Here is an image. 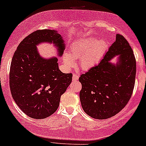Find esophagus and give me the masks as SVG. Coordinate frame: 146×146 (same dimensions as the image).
I'll return each instance as SVG.
<instances>
[{
	"instance_id": "34e87169",
	"label": "esophagus",
	"mask_w": 146,
	"mask_h": 146,
	"mask_svg": "<svg viewBox=\"0 0 146 146\" xmlns=\"http://www.w3.org/2000/svg\"><path fill=\"white\" fill-rule=\"evenodd\" d=\"M79 79V75L77 74H73V81H77Z\"/></svg>"
}]
</instances>
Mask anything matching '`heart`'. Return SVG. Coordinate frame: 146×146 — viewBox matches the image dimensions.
<instances>
[{
	"mask_svg": "<svg viewBox=\"0 0 146 146\" xmlns=\"http://www.w3.org/2000/svg\"><path fill=\"white\" fill-rule=\"evenodd\" d=\"M108 48V43L104 39L96 40L93 38L81 40L76 42L71 49V54H65L63 60L68 67L75 66L73 59H80L79 64L83 70L93 67Z\"/></svg>",
	"mask_w": 146,
	"mask_h": 146,
	"instance_id": "b5f03b06",
	"label": "heart"
}]
</instances>
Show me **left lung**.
I'll return each instance as SVG.
<instances>
[{
  "instance_id": "1",
  "label": "left lung",
  "mask_w": 146,
  "mask_h": 146,
  "mask_svg": "<svg viewBox=\"0 0 146 146\" xmlns=\"http://www.w3.org/2000/svg\"><path fill=\"white\" fill-rule=\"evenodd\" d=\"M119 55L116 64L110 60ZM136 60L133 52L124 36L117 34L100 63L79 78V92L84 112L94 119H106L126 106L133 91Z\"/></svg>"
}]
</instances>
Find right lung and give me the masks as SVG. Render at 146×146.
<instances>
[{"mask_svg":"<svg viewBox=\"0 0 146 146\" xmlns=\"http://www.w3.org/2000/svg\"><path fill=\"white\" fill-rule=\"evenodd\" d=\"M53 43L58 55L64 50V40L56 31H35L21 42L13 56L9 73V86L15 102L25 114L42 119L58 109L60 96L72 81L71 73L58 69L56 57L45 59L38 54L36 45Z\"/></svg>","mask_w":146,"mask_h":146,"instance_id":"right-lung-1","label":"right lung"}]
</instances>
